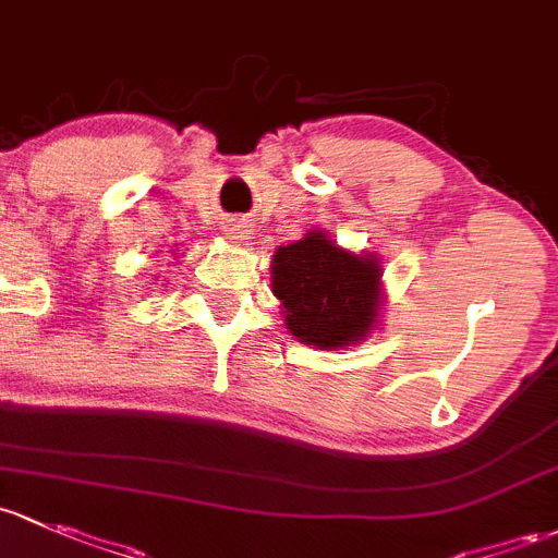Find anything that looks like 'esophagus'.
I'll return each instance as SVG.
<instances>
[{
	"instance_id": "34e87169",
	"label": "esophagus",
	"mask_w": 558,
	"mask_h": 558,
	"mask_svg": "<svg viewBox=\"0 0 558 558\" xmlns=\"http://www.w3.org/2000/svg\"><path fill=\"white\" fill-rule=\"evenodd\" d=\"M251 221L248 219H230V221H225V227H221V230H225V234L230 240H234V243H240V240H248L251 238Z\"/></svg>"
}]
</instances>
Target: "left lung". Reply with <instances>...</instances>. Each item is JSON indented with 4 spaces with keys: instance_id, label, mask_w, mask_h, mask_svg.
I'll use <instances>...</instances> for the list:
<instances>
[{
    "instance_id": "left-lung-1",
    "label": "left lung",
    "mask_w": 558,
    "mask_h": 558,
    "mask_svg": "<svg viewBox=\"0 0 558 558\" xmlns=\"http://www.w3.org/2000/svg\"><path fill=\"white\" fill-rule=\"evenodd\" d=\"M272 294L289 333L318 350H348L383 320L385 291L377 254L342 248L324 230L275 248Z\"/></svg>"
}]
</instances>
